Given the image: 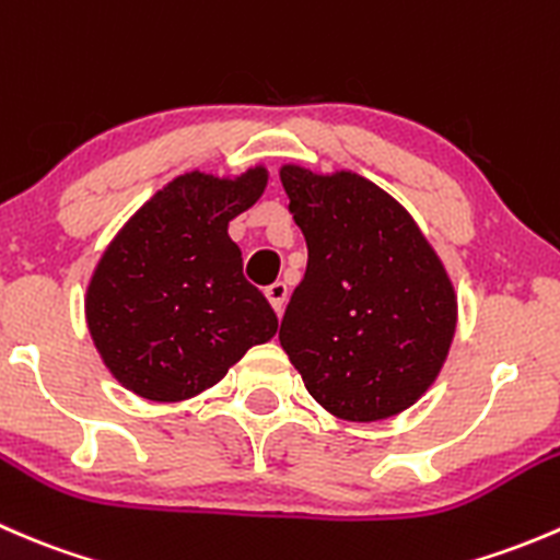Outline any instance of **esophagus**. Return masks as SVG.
Masks as SVG:
<instances>
[{
    "instance_id": "1",
    "label": "esophagus",
    "mask_w": 560,
    "mask_h": 560,
    "mask_svg": "<svg viewBox=\"0 0 560 560\" xmlns=\"http://www.w3.org/2000/svg\"><path fill=\"white\" fill-rule=\"evenodd\" d=\"M265 298H268L276 314L284 312V303H287V284H284V281H273L270 287H265Z\"/></svg>"
}]
</instances>
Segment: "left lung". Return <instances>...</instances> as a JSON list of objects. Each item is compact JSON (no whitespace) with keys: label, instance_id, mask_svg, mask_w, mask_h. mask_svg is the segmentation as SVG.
I'll return each instance as SVG.
<instances>
[{"label":"left lung","instance_id":"obj_1","mask_svg":"<svg viewBox=\"0 0 560 560\" xmlns=\"http://www.w3.org/2000/svg\"><path fill=\"white\" fill-rule=\"evenodd\" d=\"M306 276L279 341L312 398L349 422L409 409L442 371L457 298L442 259L404 206L358 173L284 165Z\"/></svg>","mask_w":560,"mask_h":560}]
</instances>
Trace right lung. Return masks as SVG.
Instances as JSON below:
<instances>
[{
    "label": "right lung",
    "instance_id": "add662e5",
    "mask_svg": "<svg viewBox=\"0 0 560 560\" xmlns=\"http://www.w3.org/2000/svg\"><path fill=\"white\" fill-rule=\"evenodd\" d=\"M265 184V167L238 178L178 175L105 248L86 292L89 332L110 374L140 398H191L279 330L228 235Z\"/></svg>",
    "mask_w": 560,
    "mask_h": 560
}]
</instances>
